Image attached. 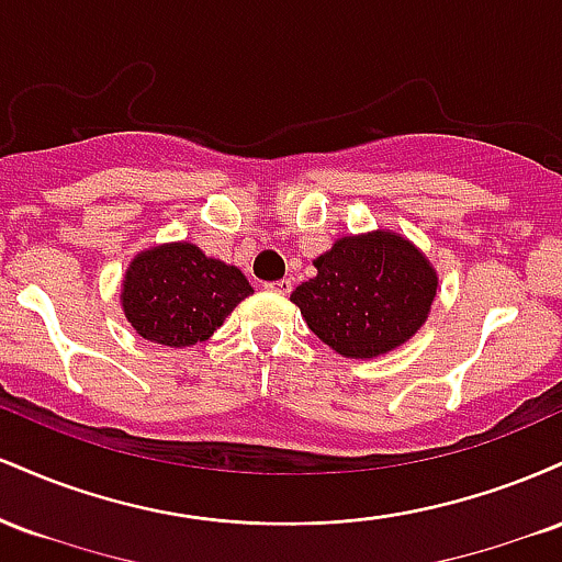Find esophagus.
I'll return each mask as SVG.
<instances>
[{"mask_svg": "<svg viewBox=\"0 0 562 562\" xmlns=\"http://www.w3.org/2000/svg\"><path fill=\"white\" fill-rule=\"evenodd\" d=\"M267 290H272V293H280V295H288L290 290H293V282L290 280H274V282H267V285H263Z\"/></svg>", "mask_w": 562, "mask_h": 562, "instance_id": "obj_1", "label": "esophagus"}]
</instances>
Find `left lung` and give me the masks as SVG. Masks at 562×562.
<instances>
[{
    "instance_id": "8db88e82",
    "label": "left lung",
    "mask_w": 562,
    "mask_h": 562,
    "mask_svg": "<svg viewBox=\"0 0 562 562\" xmlns=\"http://www.w3.org/2000/svg\"><path fill=\"white\" fill-rule=\"evenodd\" d=\"M317 277L290 301L322 344L351 359L393 351L423 327L438 277L420 250L393 232L340 237L317 261Z\"/></svg>"
}]
</instances>
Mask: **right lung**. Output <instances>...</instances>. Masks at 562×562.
<instances>
[{
  "label": "right lung",
  "mask_w": 562,
  "mask_h": 562,
  "mask_svg": "<svg viewBox=\"0 0 562 562\" xmlns=\"http://www.w3.org/2000/svg\"><path fill=\"white\" fill-rule=\"evenodd\" d=\"M250 293L254 288L237 267L209 259L192 243H171L132 261L121 303L142 338L182 348L211 338Z\"/></svg>",
  "instance_id": "obj_1"
}]
</instances>
